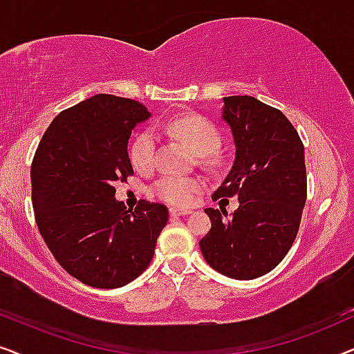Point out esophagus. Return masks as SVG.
<instances>
[{
	"instance_id": "esophagus-1",
	"label": "esophagus",
	"mask_w": 354,
	"mask_h": 354,
	"mask_svg": "<svg viewBox=\"0 0 354 354\" xmlns=\"http://www.w3.org/2000/svg\"><path fill=\"white\" fill-rule=\"evenodd\" d=\"M169 212H171V216H187V214H190L192 211L182 209V207H171Z\"/></svg>"
}]
</instances>
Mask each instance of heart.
<instances>
[{"label": "heart", "instance_id": "b5f03b06", "mask_svg": "<svg viewBox=\"0 0 354 354\" xmlns=\"http://www.w3.org/2000/svg\"><path fill=\"white\" fill-rule=\"evenodd\" d=\"M159 130H166L183 140L192 151L198 156H207L214 153L221 145V135L209 120L198 118V115H188V118H178L171 122H162L158 125ZM158 137L151 129L143 130L138 137L133 140L130 147V161L137 169L151 167L156 153ZM201 180L196 177L183 176H162L159 177L153 185V192L162 201L171 203L176 206H187L193 201V198L201 190Z\"/></svg>", "mask_w": 354, "mask_h": 354}]
</instances>
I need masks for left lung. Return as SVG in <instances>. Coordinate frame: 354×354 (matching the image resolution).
Returning a JSON list of instances; mask_svg holds the SVG:
<instances>
[{
    "instance_id": "obj_1",
    "label": "left lung",
    "mask_w": 354,
    "mask_h": 354,
    "mask_svg": "<svg viewBox=\"0 0 354 354\" xmlns=\"http://www.w3.org/2000/svg\"><path fill=\"white\" fill-rule=\"evenodd\" d=\"M235 161L212 198H239L234 216L206 207L211 230L200 240L206 263L222 275L251 280L268 274L297 239L306 203L304 147L279 109L253 96L222 98Z\"/></svg>"
}]
</instances>
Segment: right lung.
<instances>
[{
  "mask_svg": "<svg viewBox=\"0 0 354 354\" xmlns=\"http://www.w3.org/2000/svg\"><path fill=\"white\" fill-rule=\"evenodd\" d=\"M151 118L138 101L100 93L62 111L33 158L32 203L38 230L57 263L80 282L119 288L151 263L169 211L142 200L127 209L115 182L133 174L127 145Z\"/></svg>",
  "mask_w": 354,
  "mask_h": 354,
  "instance_id": "add662e5",
  "label": "right lung"
}]
</instances>
